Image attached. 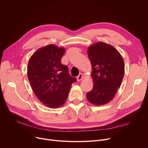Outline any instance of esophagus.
Instances as JSON below:
<instances>
[{
  "label": "esophagus",
  "instance_id": "34e87169",
  "mask_svg": "<svg viewBox=\"0 0 148 148\" xmlns=\"http://www.w3.org/2000/svg\"><path fill=\"white\" fill-rule=\"evenodd\" d=\"M83 74H82V73L79 74V75L77 77V81H78V82L80 81V80L83 79Z\"/></svg>",
  "mask_w": 148,
  "mask_h": 148
}]
</instances>
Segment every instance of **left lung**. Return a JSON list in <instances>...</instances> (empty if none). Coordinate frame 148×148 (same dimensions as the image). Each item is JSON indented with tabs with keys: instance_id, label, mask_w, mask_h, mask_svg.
Wrapping results in <instances>:
<instances>
[{
	"instance_id": "obj_1",
	"label": "left lung",
	"mask_w": 148,
	"mask_h": 148,
	"mask_svg": "<svg viewBox=\"0 0 148 148\" xmlns=\"http://www.w3.org/2000/svg\"><path fill=\"white\" fill-rule=\"evenodd\" d=\"M92 65L93 89L88 92L89 101L95 106L109 103L114 98L122 82L125 65L119 52L103 42L92 44L88 49Z\"/></svg>"
}]
</instances>
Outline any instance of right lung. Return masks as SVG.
<instances>
[{
  "mask_svg": "<svg viewBox=\"0 0 148 148\" xmlns=\"http://www.w3.org/2000/svg\"><path fill=\"white\" fill-rule=\"evenodd\" d=\"M65 52L64 47L49 44L37 50L28 62L27 77L34 92L52 108L65 103L72 83L77 81L69 74L68 66L61 64Z\"/></svg>",
  "mask_w": 148,
  "mask_h": 148,
  "instance_id": "1",
  "label": "right lung"
}]
</instances>
